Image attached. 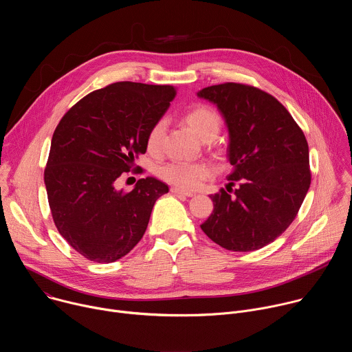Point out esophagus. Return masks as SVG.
I'll return each instance as SVG.
<instances>
[{"label": "esophagus", "mask_w": 352, "mask_h": 352, "mask_svg": "<svg viewBox=\"0 0 352 352\" xmlns=\"http://www.w3.org/2000/svg\"><path fill=\"white\" fill-rule=\"evenodd\" d=\"M171 192L175 193V195H182V196H188V197H192L195 196V192H190V190H184V189H179V188H171Z\"/></svg>", "instance_id": "1"}]
</instances>
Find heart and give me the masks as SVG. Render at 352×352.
I'll return each mask as SVG.
<instances>
[{
	"instance_id": "1",
	"label": "heart",
	"mask_w": 352,
	"mask_h": 352,
	"mask_svg": "<svg viewBox=\"0 0 352 352\" xmlns=\"http://www.w3.org/2000/svg\"><path fill=\"white\" fill-rule=\"evenodd\" d=\"M182 120L202 142L213 140L221 126L219 114L208 106H196L186 110ZM164 129L166 126L163 121H157L150 128L146 138V146L150 153H159L162 150ZM212 174L213 168L206 163L173 162L159 168L160 178L179 189H196L204 181L212 177Z\"/></svg>"
}]
</instances>
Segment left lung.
Listing matches in <instances>:
<instances>
[{
    "instance_id": "obj_1",
    "label": "left lung",
    "mask_w": 352,
    "mask_h": 352,
    "mask_svg": "<svg viewBox=\"0 0 352 352\" xmlns=\"http://www.w3.org/2000/svg\"><path fill=\"white\" fill-rule=\"evenodd\" d=\"M223 114L232 173L228 192L212 195L213 212L200 226L217 245L234 252L261 249L294 221L311 185L307 138L272 94L227 82L197 93ZM237 184L231 195L229 186Z\"/></svg>"
}]
</instances>
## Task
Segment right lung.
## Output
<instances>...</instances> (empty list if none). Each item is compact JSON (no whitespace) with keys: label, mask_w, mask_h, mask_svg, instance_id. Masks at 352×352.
<instances>
[{"label":"right lung","mask_w":352,"mask_h":352,"mask_svg":"<svg viewBox=\"0 0 352 352\" xmlns=\"http://www.w3.org/2000/svg\"><path fill=\"white\" fill-rule=\"evenodd\" d=\"M175 94L170 85L111 83L79 100L57 125L44 170L48 205L58 232L86 259L111 263L129 254L168 192L153 177L131 192L114 184L146 153L147 133Z\"/></svg>","instance_id":"1"}]
</instances>
